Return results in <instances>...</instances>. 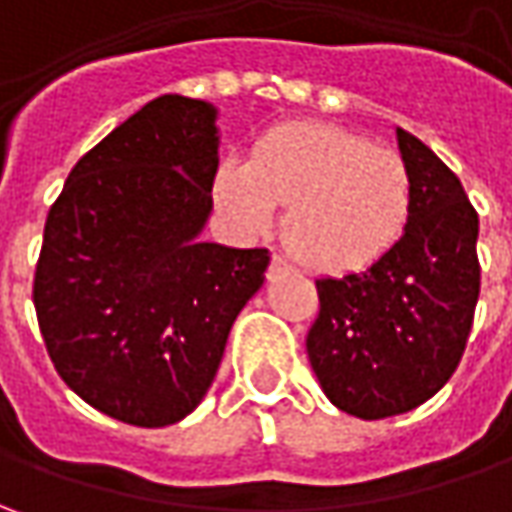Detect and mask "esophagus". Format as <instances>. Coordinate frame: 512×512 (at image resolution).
Listing matches in <instances>:
<instances>
[{"instance_id": "1", "label": "esophagus", "mask_w": 512, "mask_h": 512, "mask_svg": "<svg viewBox=\"0 0 512 512\" xmlns=\"http://www.w3.org/2000/svg\"><path fill=\"white\" fill-rule=\"evenodd\" d=\"M282 270H287V262L282 259V256H273V259H270V270H267V276L273 279V276H279Z\"/></svg>"}]
</instances>
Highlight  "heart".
Segmentation results:
<instances>
[{
  "label": "heart",
  "instance_id": "heart-1",
  "mask_svg": "<svg viewBox=\"0 0 512 512\" xmlns=\"http://www.w3.org/2000/svg\"><path fill=\"white\" fill-rule=\"evenodd\" d=\"M213 202L230 225L259 236L285 207V245L319 273H356L402 242L413 173L396 150L325 122L267 130L250 159H222Z\"/></svg>",
  "mask_w": 512,
  "mask_h": 512
}]
</instances>
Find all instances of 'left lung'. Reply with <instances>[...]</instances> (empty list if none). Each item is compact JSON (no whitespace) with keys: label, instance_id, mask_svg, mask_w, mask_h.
<instances>
[{"label":"left lung","instance_id":"1","mask_svg":"<svg viewBox=\"0 0 512 512\" xmlns=\"http://www.w3.org/2000/svg\"><path fill=\"white\" fill-rule=\"evenodd\" d=\"M413 173L402 242L362 273L319 279L307 359L325 396L356 419L424 404L459 367L479 302V213L462 182L413 133L396 128Z\"/></svg>","mask_w":512,"mask_h":512}]
</instances>
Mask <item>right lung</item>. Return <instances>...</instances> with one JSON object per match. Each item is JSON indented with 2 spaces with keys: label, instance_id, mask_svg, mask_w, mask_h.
Wrapping results in <instances>:
<instances>
[{
  "label": "right lung",
  "instance_id": "add662e5",
  "mask_svg": "<svg viewBox=\"0 0 512 512\" xmlns=\"http://www.w3.org/2000/svg\"><path fill=\"white\" fill-rule=\"evenodd\" d=\"M219 110L165 93L88 150L45 222L33 279L56 373L136 427L205 399L239 310L265 285V247L202 242L219 168Z\"/></svg>",
  "mask_w": 512,
  "mask_h": 512
}]
</instances>
